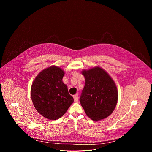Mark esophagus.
I'll list each match as a JSON object with an SVG mask.
<instances>
[{
    "mask_svg": "<svg viewBox=\"0 0 152 152\" xmlns=\"http://www.w3.org/2000/svg\"><path fill=\"white\" fill-rule=\"evenodd\" d=\"M78 96H79V94H76V95L73 96V99H74V100H75V102H77V101H78V99H79V97H78Z\"/></svg>",
    "mask_w": 152,
    "mask_h": 152,
    "instance_id": "34e87169",
    "label": "esophagus"
}]
</instances>
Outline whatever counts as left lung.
I'll return each instance as SVG.
<instances>
[{
  "mask_svg": "<svg viewBox=\"0 0 152 152\" xmlns=\"http://www.w3.org/2000/svg\"><path fill=\"white\" fill-rule=\"evenodd\" d=\"M82 74L85 83L79 100L86 114L94 121L110 116L118 100V91L114 81L99 67L84 70Z\"/></svg>",
  "mask_w": 152,
  "mask_h": 152,
  "instance_id": "1",
  "label": "left lung"
}]
</instances>
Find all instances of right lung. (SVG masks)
Returning a JSON list of instances; mask_svg holds the SVG:
<instances>
[{"instance_id":"add662e5","label":"right lung","mask_w":152,"mask_h":152,"mask_svg":"<svg viewBox=\"0 0 152 152\" xmlns=\"http://www.w3.org/2000/svg\"><path fill=\"white\" fill-rule=\"evenodd\" d=\"M64 71L51 66L41 71L31 86V95L36 110L49 120L61 118L69 109L74 100L62 82Z\"/></svg>"}]
</instances>
